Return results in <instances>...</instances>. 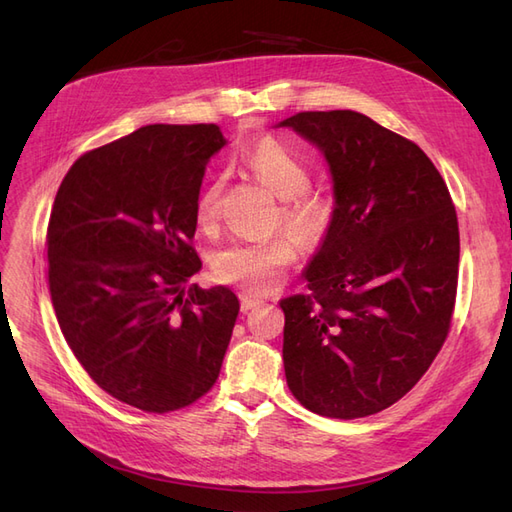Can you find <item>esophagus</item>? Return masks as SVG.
Masks as SVG:
<instances>
[{"label": "esophagus", "instance_id": "1", "mask_svg": "<svg viewBox=\"0 0 512 512\" xmlns=\"http://www.w3.org/2000/svg\"><path fill=\"white\" fill-rule=\"evenodd\" d=\"M262 303H265V301L252 297V294H241V312H250V309L260 307Z\"/></svg>", "mask_w": 512, "mask_h": 512}]
</instances>
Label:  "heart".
Masks as SVG:
<instances>
[{"instance_id": "heart-1", "label": "heart", "mask_w": 512, "mask_h": 512, "mask_svg": "<svg viewBox=\"0 0 512 512\" xmlns=\"http://www.w3.org/2000/svg\"><path fill=\"white\" fill-rule=\"evenodd\" d=\"M250 173L282 198L275 224H286L307 241L327 235L337 203L327 190L309 188V164L280 138H260L243 153ZM226 181L215 177L196 200V222L213 230L220 222ZM299 258V241L290 232H277L269 239H230L211 258L220 282L237 284L250 292H269L286 280L292 262Z\"/></svg>"}]
</instances>
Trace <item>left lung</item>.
<instances>
[{
	"instance_id": "8db88e82",
	"label": "left lung",
	"mask_w": 512,
	"mask_h": 512,
	"mask_svg": "<svg viewBox=\"0 0 512 512\" xmlns=\"http://www.w3.org/2000/svg\"><path fill=\"white\" fill-rule=\"evenodd\" d=\"M280 126L322 149L337 203L307 292L280 303L288 389L320 416L382 412L423 378L451 331V192L421 147L363 113L303 111Z\"/></svg>"
}]
</instances>
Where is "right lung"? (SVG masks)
I'll return each instance as SVG.
<instances>
[{
    "instance_id": "obj_1",
    "label": "right lung",
    "mask_w": 512,
    "mask_h": 512,
    "mask_svg": "<svg viewBox=\"0 0 512 512\" xmlns=\"http://www.w3.org/2000/svg\"><path fill=\"white\" fill-rule=\"evenodd\" d=\"M224 145L215 123H153L83 153L51 209L61 333L102 391L143 412L188 408L211 391L239 314L224 286L185 288L200 269V183Z\"/></svg>"
}]
</instances>
